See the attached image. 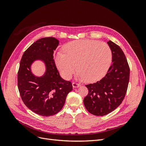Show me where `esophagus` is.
Instances as JSON below:
<instances>
[{
	"instance_id": "esophagus-1",
	"label": "esophagus",
	"mask_w": 146,
	"mask_h": 146,
	"mask_svg": "<svg viewBox=\"0 0 146 146\" xmlns=\"http://www.w3.org/2000/svg\"><path fill=\"white\" fill-rule=\"evenodd\" d=\"M72 86L73 88H79L80 86V85L78 83H72Z\"/></svg>"
}]
</instances>
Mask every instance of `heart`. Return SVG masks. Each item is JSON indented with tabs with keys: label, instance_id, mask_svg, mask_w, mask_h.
<instances>
[{
	"label": "heart",
	"instance_id": "heart-1",
	"mask_svg": "<svg viewBox=\"0 0 146 146\" xmlns=\"http://www.w3.org/2000/svg\"><path fill=\"white\" fill-rule=\"evenodd\" d=\"M64 52H58L54 63L65 79H69L77 70L79 78L89 83L102 79L111 66L112 54L110 45L104 42L82 40L64 46Z\"/></svg>",
	"mask_w": 146,
	"mask_h": 146
}]
</instances>
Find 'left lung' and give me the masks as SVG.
<instances>
[{
    "label": "left lung",
    "instance_id": "obj_1",
    "mask_svg": "<svg viewBox=\"0 0 146 146\" xmlns=\"http://www.w3.org/2000/svg\"><path fill=\"white\" fill-rule=\"evenodd\" d=\"M112 51V65L100 81L86 85L89 92L84 98L85 108L96 116H104L115 110L125 96L129 68L125 56L118 45L107 42Z\"/></svg>",
    "mask_w": 146,
    "mask_h": 146
}]
</instances>
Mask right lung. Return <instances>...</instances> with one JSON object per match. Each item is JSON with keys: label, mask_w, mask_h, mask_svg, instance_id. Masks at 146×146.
<instances>
[{"label": "right lung", "mask_w": 146, "mask_h": 146, "mask_svg": "<svg viewBox=\"0 0 146 146\" xmlns=\"http://www.w3.org/2000/svg\"><path fill=\"white\" fill-rule=\"evenodd\" d=\"M59 44L54 37L40 38L24 52L18 73L21 97L28 108L35 113L49 117L63 107L68 94L72 90L70 82L61 78L53 60V53ZM35 61H41L45 71L36 76L32 71Z\"/></svg>", "instance_id": "obj_1"}]
</instances>
